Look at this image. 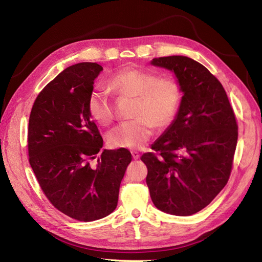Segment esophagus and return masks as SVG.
<instances>
[{
    "label": "esophagus",
    "instance_id": "34e87169",
    "mask_svg": "<svg viewBox=\"0 0 262 262\" xmlns=\"http://www.w3.org/2000/svg\"><path fill=\"white\" fill-rule=\"evenodd\" d=\"M132 157H133V159H134V160H138V159H140L141 155H140V153H138V152L133 151L132 152Z\"/></svg>",
    "mask_w": 262,
    "mask_h": 262
}]
</instances>
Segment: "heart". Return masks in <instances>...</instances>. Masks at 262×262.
Here are the masks:
<instances>
[{"instance_id":"obj_1","label":"heart","mask_w":262,"mask_h":262,"mask_svg":"<svg viewBox=\"0 0 262 262\" xmlns=\"http://www.w3.org/2000/svg\"><path fill=\"white\" fill-rule=\"evenodd\" d=\"M110 90L120 97L135 98L134 120L121 122L108 133L110 146L141 148L153 134V125L165 128L174 120L181 101L179 83L172 77H161L148 71L125 69L108 82ZM88 110L100 125L114 119V105L109 93L101 88L93 89L88 99Z\"/></svg>"}]
</instances>
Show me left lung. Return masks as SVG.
Masks as SVG:
<instances>
[{
	"label": "left lung",
	"mask_w": 262,
	"mask_h": 262,
	"mask_svg": "<svg viewBox=\"0 0 262 262\" xmlns=\"http://www.w3.org/2000/svg\"><path fill=\"white\" fill-rule=\"evenodd\" d=\"M182 97L174 120L145 153L152 202L166 214L189 216L209 205L229 180L237 125L223 85L204 65L187 56L159 57Z\"/></svg>",
	"instance_id": "left-lung-1"
}]
</instances>
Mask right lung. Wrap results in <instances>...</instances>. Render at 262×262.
Instances as JSON below:
<instances>
[{
  "mask_svg": "<svg viewBox=\"0 0 262 262\" xmlns=\"http://www.w3.org/2000/svg\"><path fill=\"white\" fill-rule=\"evenodd\" d=\"M102 70L97 63H79L60 72L38 94L28 127L29 162L43 193L58 210L82 222L116 209L132 161L125 148L101 152L102 137L89 114L88 99Z\"/></svg>",
  "mask_w": 262,
  "mask_h": 262,
  "instance_id": "1",
  "label": "right lung"
}]
</instances>
